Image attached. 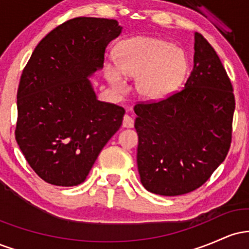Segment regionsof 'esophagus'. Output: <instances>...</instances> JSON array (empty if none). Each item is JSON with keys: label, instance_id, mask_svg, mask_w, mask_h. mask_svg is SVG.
Segmentation results:
<instances>
[{"label": "esophagus", "instance_id": "1", "mask_svg": "<svg viewBox=\"0 0 249 249\" xmlns=\"http://www.w3.org/2000/svg\"><path fill=\"white\" fill-rule=\"evenodd\" d=\"M123 126H124V127H128V128L133 127V126H134V121H133L132 117L125 115V116H124V119H123Z\"/></svg>", "mask_w": 249, "mask_h": 249}]
</instances>
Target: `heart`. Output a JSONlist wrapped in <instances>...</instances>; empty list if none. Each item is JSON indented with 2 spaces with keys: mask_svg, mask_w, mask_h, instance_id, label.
<instances>
[{
  "mask_svg": "<svg viewBox=\"0 0 249 249\" xmlns=\"http://www.w3.org/2000/svg\"><path fill=\"white\" fill-rule=\"evenodd\" d=\"M184 51L154 37H133L118 47V59L107 57L104 73L118 92L127 88L128 77H138L137 88L148 99H160L182 82L187 72Z\"/></svg>",
  "mask_w": 249,
  "mask_h": 249,
  "instance_id": "heart-1",
  "label": "heart"
}]
</instances>
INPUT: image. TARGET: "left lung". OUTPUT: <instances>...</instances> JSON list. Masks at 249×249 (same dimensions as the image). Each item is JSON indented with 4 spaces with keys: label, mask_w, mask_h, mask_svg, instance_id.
<instances>
[{
    "label": "left lung",
    "mask_w": 249,
    "mask_h": 249,
    "mask_svg": "<svg viewBox=\"0 0 249 249\" xmlns=\"http://www.w3.org/2000/svg\"><path fill=\"white\" fill-rule=\"evenodd\" d=\"M235 98L224 65L201 34L194 35V67L182 90L134 105L137 165L148 192H192L225 160L232 142Z\"/></svg>",
    "instance_id": "left-lung-1"
}]
</instances>
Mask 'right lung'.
Returning a JSON list of instances; mask_svg holds the SVG:
<instances>
[{
    "label": "right lung",
    "instance_id": "add662e5",
    "mask_svg": "<svg viewBox=\"0 0 249 249\" xmlns=\"http://www.w3.org/2000/svg\"><path fill=\"white\" fill-rule=\"evenodd\" d=\"M116 19L76 17L37 44L17 90L15 138L39 178L56 186L87 179L125 110L97 99L88 77L104 64L119 36Z\"/></svg>",
    "mask_w": 249,
    "mask_h": 249
}]
</instances>
